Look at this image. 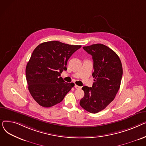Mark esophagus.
<instances>
[{
	"mask_svg": "<svg viewBox=\"0 0 146 146\" xmlns=\"http://www.w3.org/2000/svg\"><path fill=\"white\" fill-rule=\"evenodd\" d=\"M74 88H75L76 89H81V87H80V86H79L76 85H74Z\"/></svg>",
	"mask_w": 146,
	"mask_h": 146,
	"instance_id": "1",
	"label": "esophagus"
}]
</instances>
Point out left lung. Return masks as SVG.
<instances>
[{
  "label": "left lung",
  "instance_id": "obj_1",
  "mask_svg": "<svg viewBox=\"0 0 146 146\" xmlns=\"http://www.w3.org/2000/svg\"><path fill=\"white\" fill-rule=\"evenodd\" d=\"M83 48L92 56L95 79L92 88H82L85 95L80 105L96 113L104 110L115 97L122 76V64L117 54L104 44H95Z\"/></svg>",
  "mask_w": 146,
  "mask_h": 146
}]
</instances>
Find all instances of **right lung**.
Returning <instances> with one entry per match:
<instances>
[{
	"instance_id": "obj_1",
	"label": "right lung",
	"mask_w": 146,
	"mask_h": 146,
	"mask_svg": "<svg viewBox=\"0 0 146 146\" xmlns=\"http://www.w3.org/2000/svg\"><path fill=\"white\" fill-rule=\"evenodd\" d=\"M81 45L64 44L57 41L38 45L34 50L26 67L28 90L34 100L45 108L52 106L63 100L74 86L60 77L67 70V63Z\"/></svg>"
}]
</instances>
